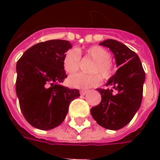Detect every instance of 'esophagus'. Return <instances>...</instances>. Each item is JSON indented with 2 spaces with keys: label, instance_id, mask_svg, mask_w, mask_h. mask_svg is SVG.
Masks as SVG:
<instances>
[{
  "label": "esophagus",
  "instance_id": "1",
  "mask_svg": "<svg viewBox=\"0 0 160 160\" xmlns=\"http://www.w3.org/2000/svg\"><path fill=\"white\" fill-rule=\"evenodd\" d=\"M80 93L81 94V95H86V94L88 93V91H86V90H81L80 92Z\"/></svg>",
  "mask_w": 160,
  "mask_h": 160
}]
</instances>
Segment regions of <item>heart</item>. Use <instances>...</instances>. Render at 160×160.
<instances>
[{"mask_svg":"<svg viewBox=\"0 0 160 160\" xmlns=\"http://www.w3.org/2000/svg\"><path fill=\"white\" fill-rule=\"evenodd\" d=\"M82 56L93 60L88 69L91 73H74L70 75L68 79L69 87L77 89H88L100 84V76L104 80H108L112 76L114 64L111 60V53L99 45L92 46L85 51L79 49L68 50L62 60L63 68L66 73H73L79 69L80 57Z\"/></svg>","mask_w":160,"mask_h":160,"instance_id":"1","label":"heart"}]
</instances>
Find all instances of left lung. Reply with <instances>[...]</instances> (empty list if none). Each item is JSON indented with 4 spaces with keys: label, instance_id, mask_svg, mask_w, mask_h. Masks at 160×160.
<instances>
[{
    "label": "left lung",
    "instance_id": "1",
    "mask_svg": "<svg viewBox=\"0 0 160 160\" xmlns=\"http://www.w3.org/2000/svg\"><path fill=\"white\" fill-rule=\"evenodd\" d=\"M99 44L112 51L119 68L106 83L112 89H97L102 99L100 104L91 109V114L98 125L118 130L126 126L140 109L145 72L139 56L123 43L107 39Z\"/></svg>",
    "mask_w": 160,
    "mask_h": 160
}]
</instances>
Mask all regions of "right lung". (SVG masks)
I'll return each mask as SVG.
<instances>
[{"label":"right lung","mask_w":160,"mask_h":160,"mask_svg":"<svg viewBox=\"0 0 160 160\" xmlns=\"http://www.w3.org/2000/svg\"><path fill=\"white\" fill-rule=\"evenodd\" d=\"M72 47L66 40H49L32 46L17 62L16 93L26 120L49 130L62 122L77 89L61 85L67 78L62 60Z\"/></svg>","instance_id":"add662e5"}]
</instances>
